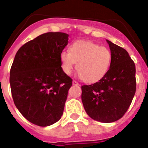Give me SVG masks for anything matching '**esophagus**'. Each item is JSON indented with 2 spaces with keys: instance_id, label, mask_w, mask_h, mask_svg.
Masks as SVG:
<instances>
[{
  "instance_id": "34e87169",
  "label": "esophagus",
  "mask_w": 148,
  "mask_h": 148,
  "mask_svg": "<svg viewBox=\"0 0 148 148\" xmlns=\"http://www.w3.org/2000/svg\"><path fill=\"white\" fill-rule=\"evenodd\" d=\"M73 86H79V82H77L76 81H73Z\"/></svg>"
}]
</instances>
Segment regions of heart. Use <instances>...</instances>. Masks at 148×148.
<instances>
[{
    "mask_svg": "<svg viewBox=\"0 0 148 148\" xmlns=\"http://www.w3.org/2000/svg\"><path fill=\"white\" fill-rule=\"evenodd\" d=\"M61 67L66 74H70L76 64L80 78L86 82L94 83L101 80L109 70L112 53L106 47L90 42L79 40L72 43L69 53L63 50L60 56Z\"/></svg>",
    "mask_w": 148,
    "mask_h": 148,
    "instance_id": "obj_1",
    "label": "heart"
}]
</instances>
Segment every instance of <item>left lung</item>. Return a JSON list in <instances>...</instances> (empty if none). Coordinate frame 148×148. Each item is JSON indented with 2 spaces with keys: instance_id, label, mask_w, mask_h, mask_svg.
<instances>
[{
  "instance_id": "obj_1",
  "label": "left lung",
  "mask_w": 148,
  "mask_h": 148,
  "mask_svg": "<svg viewBox=\"0 0 148 148\" xmlns=\"http://www.w3.org/2000/svg\"><path fill=\"white\" fill-rule=\"evenodd\" d=\"M112 64L105 77L82 86V101L88 115L95 121L110 123L122 118L136 92L135 65L122 47L107 40Z\"/></svg>"
}]
</instances>
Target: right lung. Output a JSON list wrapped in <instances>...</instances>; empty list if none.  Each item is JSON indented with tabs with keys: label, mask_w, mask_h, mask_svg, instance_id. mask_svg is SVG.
<instances>
[{
	"label": "right lung",
	"mask_w": 148,
	"mask_h": 148,
	"mask_svg": "<svg viewBox=\"0 0 148 148\" xmlns=\"http://www.w3.org/2000/svg\"><path fill=\"white\" fill-rule=\"evenodd\" d=\"M69 35L49 32L18 49L10 68L13 100L22 115L46 127L61 119L73 79L62 71L60 56Z\"/></svg>",
	"instance_id": "obj_1"
}]
</instances>
